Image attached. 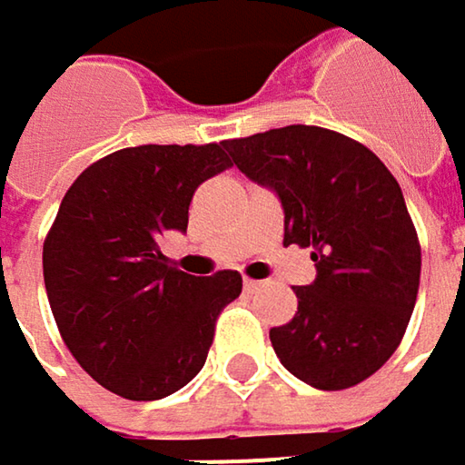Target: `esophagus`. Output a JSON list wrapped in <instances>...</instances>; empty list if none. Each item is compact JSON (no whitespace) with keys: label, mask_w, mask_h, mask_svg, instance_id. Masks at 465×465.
I'll use <instances>...</instances> for the list:
<instances>
[{"label":"esophagus","mask_w":465,"mask_h":465,"mask_svg":"<svg viewBox=\"0 0 465 465\" xmlns=\"http://www.w3.org/2000/svg\"><path fill=\"white\" fill-rule=\"evenodd\" d=\"M258 287H261V282H258V279H244V290H247V292H255Z\"/></svg>","instance_id":"obj_1"}]
</instances>
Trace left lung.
Segmentation results:
<instances>
[{
    "mask_svg": "<svg viewBox=\"0 0 465 465\" xmlns=\"http://www.w3.org/2000/svg\"><path fill=\"white\" fill-rule=\"evenodd\" d=\"M233 164L279 196L284 244L312 247L317 279L295 287L298 312L269 332L303 383L357 386L397 351L420 284V244L389 167L357 141L290 124L223 141Z\"/></svg>",
    "mask_w": 465,
    "mask_h": 465,
    "instance_id": "1",
    "label": "left lung"
}]
</instances>
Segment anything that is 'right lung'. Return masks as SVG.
I'll list each match as a JSON object with an SVG mask.
<instances>
[{
  "label": "right lung",
  "mask_w": 465,
  "mask_h": 465,
  "mask_svg": "<svg viewBox=\"0 0 465 465\" xmlns=\"http://www.w3.org/2000/svg\"><path fill=\"white\" fill-rule=\"evenodd\" d=\"M232 167L223 143L122 148L65 191L42 266L68 351L104 389L164 400L204 367L215 319L242 276H191L159 239L186 232L193 191Z\"/></svg>",
  "instance_id": "obj_1"
}]
</instances>
